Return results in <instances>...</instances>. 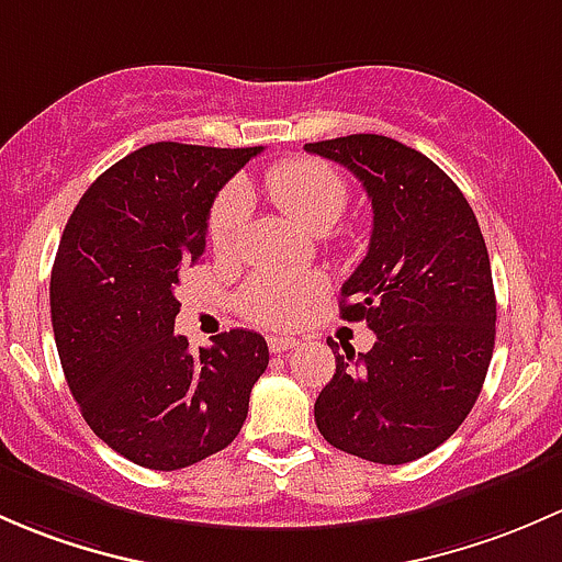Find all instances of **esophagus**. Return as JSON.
I'll return each instance as SVG.
<instances>
[{
	"label": "esophagus",
	"instance_id": "obj_1",
	"mask_svg": "<svg viewBox=\"0 0 562 562\" xmlns=\"http://www.w3.org/2000/svg\"><path fill=\"white\" fill-rule=\"evenodd\" d=\"M297 344H300V340L292 338V335H268V346H270V351H273V355H281V351L294 349Z\"/></svg>",
	"mask_w": 562,
	"mask_h": 562
}]
</instances>
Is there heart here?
<instances>
[{
  "mask_svg": "<svg viewBox=\"0 0 562 562\" xmlns=\"http://www.w3.org/2000/svg\"><path fill=\"white\" fill-rule=\"evenodd\" d=\"M265 192L289 218L311 233H329L349 202V187L333 165L319 159L279 161L265 172ZM251 200L243 187H229L216 200L207 218V240L218 257L238 248ZM324 289L316 273H259L243 286L240 308L257 324L283 327L303 314L305 305Z\"/></svg>",
  "mask_w": 562,
  "mask_h": 562,
  "instance_id": "b5f03b06",
  "label": "heart"
}]
</instances>
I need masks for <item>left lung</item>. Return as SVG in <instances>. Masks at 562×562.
Listing matches in <instances>:
<instances>
[{"mask_svg":"<svg viewBox=\"0 0 562 562\" xmlns=\"http://www.w3.org/2000/svg\"><path fill=\"white\" fill-rule=\"evenodd\" d=\"M355 172L373 205L368 254L340 286V316L373 349L335 340V375L314 406L340 452L403 465L441 447L482 392L495 349L490 254L471 205L436 161L384 135L305 143Z\"/></svg>","mask_w":562,"mask_h":562,"instance_id":"obj_1","label":"left lung"}]
</instances>
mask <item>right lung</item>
<instances>
[{
  "label": "right lung",
  "instance_id": "add662e5",
  "mask_svg": "<svg viewBox=\"0 0 562 562\" xmlns=\"http://www.w3.org/2000/svg\"><path fill=\"white\" fill-rule=\"evenodd\" d=\"M259 151L137 148L91 183L61 235L50 322L65 379L86 425L135 465L178 471L229 447L268 368L251 329L200 355L172 333L178 273L202 262L213 200Z\"/></svg>",
  "mask_w": 562,
  "mask_h": 562
}]
</instances>
